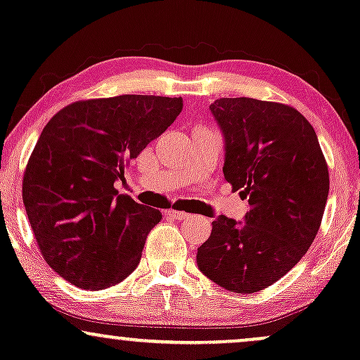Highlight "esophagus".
Wrapping results in <instances>:
<instances>
[{
	"label": "esophagus",
	"instance_id": "1",
	"mask_svg": "<svg viewBox=\"0 0 360 360\" xmlns=\"http://www.w3.org/2000/svg\"><path fill=\"white\" fill-rule=\"evenodd\" d=\"M167 216L172 217V219H188V217L192 216V214H187V212H181V211H167Z\"/></svg>",
	"mask_w": 360,
	"mask_h": 360
}]
</instances>
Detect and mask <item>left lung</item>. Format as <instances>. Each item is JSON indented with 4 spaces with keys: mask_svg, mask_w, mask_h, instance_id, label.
<instances>
[{
    "mask_svg": "<svg viewBox=\"0 0 360 360\" xmlns=\"http://www.w3.org/2000/svg\"><path fill=\"white\" fill-rule=\"evenodd\" d=\"M224 179L248 199L243 221L217 216L197 248V267L231 292L272 285L308 252L328 199V167L316 132L296 108L255 98H219Z\"/></svg>",
    "mask_w": 360,
    "mask_h": 360,
    "instance_id": "left-lung-1",
    "label": "left lung"
}]
</instances>
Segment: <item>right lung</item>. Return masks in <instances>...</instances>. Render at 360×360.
Segmentation results:
<instances>
[{
    "label": "right lung",
    "mask_w": 360,
    "mask_h": 360,
    "mask_svg": "<svg viewBox=\"0 0 360 360\" xmlns=\"http://www.w3.org/2000/svg\"><path fill=\"white\" fill-rule=\"evenodd\" d=\"M181 108V98L120 95L68 105L44 127L23 204L44 258L68 282L100 290L134 272L161 212L114 184Z\"/></svg>",
    "instance_id": "add662e5"
}]
</instances>
